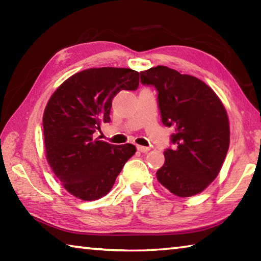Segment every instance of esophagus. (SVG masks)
<instances>
[{
	"instance_id": "obj_1",
	"label": "esophagus",
	"mask_w": 261,
	"mask_h": 261,
	"mask_svg": "<svg viewBox=\"0 0 261 261\" xmlns=\"http://www.w3.org/2000/svg\"><path fill=\"white\" fill-rule=\"evenodd\" d=\"M137 149H138V151L141 152V153H146V152H148L151 148L146 147V146H141V145H138V146H137Z\"/></svg>"
}]
</instances>
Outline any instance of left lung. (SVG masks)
I'll return each instance as SVG.
<instances>
[{
  "label": "left lung",
  "mask_w": 261,
  "mask_h": 261,
  "mask_svg": "<svg viewBox=\"0 0 261 261\" xmlns=\"http://www.w3.org/2000/svg\"><path fill=\"white\" fill-rule=\"evenodd\" d=\"M140 82L156 88L162 123L174 130V147L163 152L158 180L178 197L200 193L216 178L227 155L226 108L200 79L163 65L141 71Z\"/></svg>",
  "instance_id": "left-lung-1"
}]
</instances>
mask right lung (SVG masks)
<instances>
[{
  "instance_id": "add662e5",
  "label": "right lung",
  "mask_w": 261,
  "mask_h": 261,
  "mask_svg": "<svg viewBox=\"0 0 261 261\" xmlns=\"http://www.w3.org/2000/svg\"><path fill=\"white\" fill-rule=\"evenodd\" d=\"M138 85L135 70L92 68L74 73L50 96L42 118L46 158L72 196L87 201L106 196L136 153L134 145H112L94 134L110 122L114 96Z\"/></svg>"
}]
</instances>
